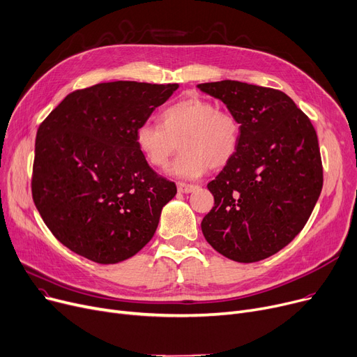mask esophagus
I'll return each mask as SVG.
<instances>
[{"label": "esophagus", "instance_id": "obj_1", "mask_svg": "<svg viewBox=\"0 0 357 357\" xmlns=\"http://www.w3.org/2000/svg\"><path fill=\"white\" fill-rule=\"evenodd\" d=\"M196 188H197L196 184H187V183H178L177 184V190L180 193H192V192L196 190Z\"/></svg>", "mask_w": 357, "mask_h": 357}]
</instances>
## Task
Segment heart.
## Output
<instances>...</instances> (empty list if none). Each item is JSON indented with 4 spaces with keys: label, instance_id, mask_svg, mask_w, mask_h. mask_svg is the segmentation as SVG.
Segmentation results:
<instances>
[{
    "label": "heart",
    "instance_id": "obj_1",
    "mask_svg": "<svg viewBox=\"0 0 357 357\" xmlns=\"http://www.w3.org/2000/svg\"><path fill=\"white\" fill-rule=\"evenodd\" d=\"M160 122L144 121L135 128V145L155 169L169 162L180 141L181 154L169 173L178 178L200 177L207 167L220 169L232 161L241 142V123L235 115L202 96L180 99L160 115Z\"/></svg>",
    "mask_w": 357,
    "mask_h": 357
}]
</instances>
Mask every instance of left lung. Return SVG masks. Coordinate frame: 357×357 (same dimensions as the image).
Returning <instances> with one entry per match:
<instances>
[{
    "label": "left lung",
    "mask_w": 357,
    "mask_h": 357,
    "mask_svg": "<svg viewBox=\"0 0 357 357\" xmlns=\"http://www.w3.org/2000/svg\"><path fill=\"white\" fill-rule=\"evenodd\" d=\"M241 123L235 157L207 188L215 206L206 241L236 262L277 254L305 226L323 188L319 139L308 116L281 91L238 80L200 83Z\"/></svg>",
    "instance_id": "8db88e82"
}]
</instances>
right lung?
Here are the masks:
<instances>
[{"label":"right lung","instance_id":"obj_1","mask_svg":"<svg viewBox=\"0 0 357 357\" xmlns=\"http://www.w3.org/2000/svg\"><path fill=\"white\" fill-rule=\"evenodd\" d=\"M177 83H98L69 93L36 135L31 193L50 232L75 254L118 264L151 241L177 193L139 154L135 128Z\"/></svg>","mask_w":357,"mask_h":357}]
</instances>
